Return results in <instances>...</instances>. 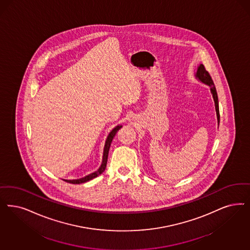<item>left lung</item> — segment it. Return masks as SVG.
<instances>
[{"mask_svg": "<svg viewBox=\"0 0 250 250\" xmlns=\"http://www.w3.org/2000/svg\"><path fill=\"white\" fill-rule=\"evenodd\" d=\"M197 78L201 80L203 83H205L207 85L210 86V90L214 99V103H215L216 112H217V119L218 123H220V112H219V102H218V95L216 91V87L213 83V80L210 77V75L208 74V72L207 71L205 66L203 64H200L198 66V71H197Z\"/></svg>", "mask_w": 250, "mask_h": 250, "instance_id": "1", "label": "left lung"}]
</instances>
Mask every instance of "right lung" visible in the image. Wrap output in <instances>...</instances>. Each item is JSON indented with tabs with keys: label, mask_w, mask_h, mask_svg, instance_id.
<instances>
[{
	"label": "right lung",
	"mask_w": 250,
	"mask_h": 250,
	"mask_svg": "<svg viewBox=\"0 0 250 250\" xmlns=\"http://www.w3.org/2000/svg\"><path fill=\"white\" fill-rule=\"evenodd\" d=\"M121 127H122L121 125H118V126L114 127V128L111 131V133L109 134L108 138L106 139L105 146H104L103 163H102L101 167L98 169V171L92 172V173H90V174L86 175V176L83 177V178H80V179H75V180H63V181L67 182V183H70V184H82V183L89 181V180L93 179L95 177H97L98 175H100L101 173H103V172H104V170H105V168H106V164H107V161H108V153H109L110 146H111V144H112V139H113V137L115 136V134L117 133V131L120 129Z\"/></svg>",
	"instance_id": "obj_1"
}]
</instances>
